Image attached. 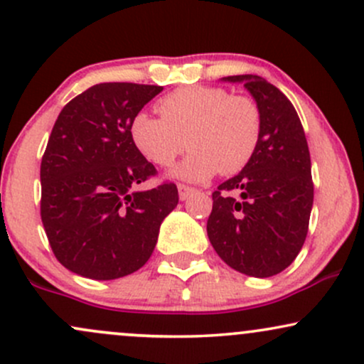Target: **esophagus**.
Wrapping results in <instances>:
<instances>
[{
    "mask_svg": "<svg viewBox=\"0 0 364 364\" xmlns=\"http://www.w3.org/2000/svg\"><path fill=\"white\" fill-rule=\"evenodd\" d=\"M178 191H179V198H181V200H186L190 195L195 193V188H191L188 185H178Z\"/></svg>",
    "mask_w": 364,
    "mask_h": 364,
    "instance_id": "1",
    "label": "esophagus"
}]
</instances>
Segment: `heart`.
I'll return each mask as SVG.
<instances>
[{
    "label": "heart",
    "instance_id": "1",
    "mask_svg": "<svg viewBox=\"0 0 364 364\" xmlns=\"http://www.w3.org/2000/svg\"><path fill=\"white\" fill-rule=\"evenodd\" d=\"M157 112L161 119L146 112L134 115L133 145L159 167L173 166L188 145L191 154L174 171L186 181H205L218 171L240 173L259 146L262 119L257 103L223 87H178L157 103Z\"/></svg>",
    "mask_w": 364,
    "mask_h": 364
}]
</instances>
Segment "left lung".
I'll list each match as a JSON object with an SVG mask.
<instances>
[{
  "label": "left lung",
  "mask_w": 364,
  "mask_h": 364,
  "mask_svg": "<svg viewBox=\"0 0 364 364\" xmlns=\"http://www.w3.org/2000/svg\"><path fill=\"white\" fill-rule=\"evenodd\" d=\"M243 82L261 110L262 129L252 161L213 193L207 235L233 269L267 278L289 267L304 245L314 186L301 119L290 100L259 75Z\"/></svg>",
  "instance_id": "obj_1"
}]
</instances>
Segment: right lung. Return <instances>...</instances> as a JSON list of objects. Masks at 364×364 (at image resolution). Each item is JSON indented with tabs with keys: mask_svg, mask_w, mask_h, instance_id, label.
Listing matches in <instances>:
<instances>
[{
	"mask_svg": "<svg viewBox=\"0 0 364 364\" xmlns=\"http://www.w3.org/2000/svg\"><path fill=\"white\" fill-rule=\"evenodd\" d=\"M162 86L102 82L72 98L51 129L41 161V221L60 264L91 279L134 273L150 259L159 230L178 205L131 139V121Z\"/></svg>",
	"mask_w": 364,
	"mask_h": 364,
	"instance_id": "obj_1",
	"label": "right lung"
}]
</instances>
